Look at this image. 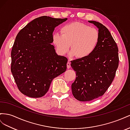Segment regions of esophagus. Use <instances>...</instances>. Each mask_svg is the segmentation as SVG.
Here are the masks:
<instances>
[{
  "label": "esophagus",
  "instance_id": "esophagus-1",
  "mask_svg": "<svg viewBox=\"0 0 130 130\" xmlns=\"http://www.w3.org/2000/svg\"><path fill=\"white\" fill-rule=\"evenodd\" d=\"M67 68L68 69H70L71 68V62H70V61H69L67 63Z\"/></svg>",
  "mask_w": 130,
  "mask_h": 130
}]
</instances>
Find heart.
Listing matches in <instances>:
<instances>
[{"mask_svg": "<svg viewBox=\"0 0 130 130\" xmlns=\"http://www.w3.org/2000/svg\"><path fill=\"white\" fill-rule=\"evenodd\" d=\"M61 32V34L55 33L53 36V42L59 53H67L71 44V54L78 58L90 55L96 50L100 40L98 29L79 22L63 25Z\"/></svg>", "mask_w": 130, "mask_h": 130, "instance_id": "obj_1", "label": "heart"}]
</instances>
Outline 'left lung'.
Instances as JSON below:
<instances>
[{
  "instance_id": "obj_1",
  "label": "left lung",
  "mask_w": 130,
  "mask_h": 130,
  "mask_svg": "<svg viewBox=\"0 0 130 130\" xmlns=\"http://www.w3.org/2000/svg\"><path fill=\"white\" fill-rule=\"evenodd\" d=\"M88 22L99 29L100 40L89 56L71 61L76 72L72 92L79 101H89L104 94L112 83L119 65L118 48L108 29L98 22Z\"/></svg>"
}]
</instances>
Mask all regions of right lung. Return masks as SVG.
Wrapping results in <instances>:
<instances>
[{
	"label": "right lung",
	"instance_id": "add662e5",
	"mask_svg": "<svg viewBox=\"0 0 130 130\" xmlns=\"http://www.w3.org/2000/svg\"><path fill=\"white\" fill-rule=\"evenodd\" d=\"M67 20L41 16L18 33L11 53V71L22 94L42 97L54 78L66 71L68 58L58 55L51 43L54 28Z\"/></svg>",
	"mask_w": 130,
	"mask_h": 130
}]
</instances>
